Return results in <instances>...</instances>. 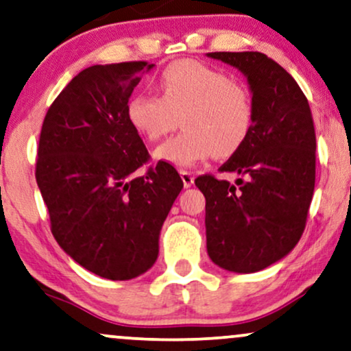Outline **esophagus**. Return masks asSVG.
Listing matches in <instances>:
<instances>
[{
  "label": "esophagus",
  "instance_id": "obj_1",
  "mask_svg": "<svg viewBox=\"0 0 351 351\" xmlns=\"http://www.w3.org/2000/svg\"><path fill=\"white\" fill-rule=\"evenodd\" d=\"M180 175H181V180H183L184 188H191V186L194 184V175H193V173H189V171H186V170H181Z\"/></svg>",
  "mask_w": 351,
  "mask_h": 351
}]
</instances>
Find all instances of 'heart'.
Segmentation results:
<instances>
[{"label": "heart", "mask_w": 351, "mask_h": 351, "mask_svg": "<svg viewBox=\"0 0 351 351\" xmlns=\"http://www.w3.org/2000/svg\"><path fill=\"white\" fill-rule=\"evenodd\" d=\"M162 97L132 95L126 106L131 126L155 143L178 126L184 131L155 150L158 160L188 168L210 157L237 154L254 126V101L245 84L199 61H176L160 74Z\"/></svg>", "instance_id": "obj_1"}]
</instances>
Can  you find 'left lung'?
<instances>
[{"mask_svg": "<svg viewBox=\"0 0 351 351\" xmlns=\"http://www.w3.org/2000/svg\"><path fill=\"white\" fill-rule=\"evenodd\" d=\"M207 56L241 71L254 101L246 144L219 168L241 175L238 186L214 175L196 178L206 197L207 252L221 269L251 274L287 256L304 232L316 181L311 110L295 79L264 53Z\"/></svg>", "mask_w": 351, "mask_h": 351, "instance_id": "1", "label": "left lung"}]
</instances>
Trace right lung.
Here are the masks:
<instances>
[{
  "label": "right lung",
  "mask_w": 351,
  "mask_h": 351,
  "mask_svg": "<svg viewBox=\"0 0 351 351\" xmlns=\"http://www.w3.org/2000/svg\"><path fill=\"white\" fill-rule=\"evenodd\" d=\"M147 61L81 71L50 105L42 124L35 180L51 233L66 254L110 280L152 267L158 234L183 189L178 171L150 162L126 106Z\"/></svg>",
  "instance_id": "1"
}]
</instances>
